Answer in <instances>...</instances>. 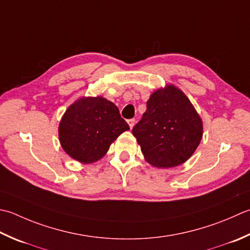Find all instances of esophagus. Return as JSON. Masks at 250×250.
Instances as JSON below:
<instances>
[{"mask_svg":"<svg viewBox=\"0 0 250 250\" xmlns=\"http://www.w3.org/2000/svg\"><path fill=\"white\" fill-rule=\"evenodd\" d=\"M128 124H129L130 129H132L134 126V125H135V119H129L128 120Z\"/></svg>","mask_w":250,"mask_h":250,"instance_id":"1","label":"esophagus"}]
</instances>
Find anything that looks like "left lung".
I'll return each instance as SVG.
<instances>
[{
  "label": "left lung",
  "mask_w": 250,
  "mask_h": 250,
  "mask_svg": "<svg viewBox=\"0 0 250 250\" xmlns=\"http://www.w3.org/2000/svg\"><path fill=\"white\" fill-rule=\"evenodd\" d=\"M132 133L147 163L172 168L194 154L203 138V122L188 96L174 85L150 95Z\"/></svg>",
  "instance_id": "8db88e82"
}]
</instances>
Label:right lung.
<instances>
[{
    "label": "right lung",
    "mask_w": 250,
    "mask_h": 250,
    "mask_svg": "<svg viewBox=\"0 0 250 250\" xmlns=\"http://www.w3.org/2000/svg\"><path fill=\"white\" fill-rule=\"evenodd\" d=\"M130 130L114 103L102 96L82 97L68 107L58 135L63 150L82 164L105 156L122 132Z\"/></svg>",
    "instance_id": "1"
}]
</instances>
